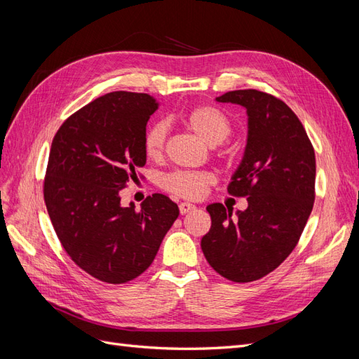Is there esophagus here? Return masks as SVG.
I'll list each match as a JSON object with an SVG mask.
<instances>
[{"label": "esophagus", "mask_w": 359, "mask_h": 359, "mask_svg": "<svg viewBox=\"0 0 359 359\" xmlns=\"http://www.w3.org/2000/svg\"><path fill=\"white\" fill-rule=\"evenodd\" d=\"M195 209H196V207L194 204H191V203H180L179 204V210H180L182 215H187L189 212H194Z\"/></svg>", "instance_id": "34e87169"}]
</instances>
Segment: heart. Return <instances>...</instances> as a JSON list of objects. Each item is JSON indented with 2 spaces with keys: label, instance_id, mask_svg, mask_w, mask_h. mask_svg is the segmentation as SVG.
<instances>
[{
  "label": "heart",
  "instance_id": "b5f03b06",
  "mask_svg": "<svg viewBox=\"0 0 359 359\" xmlns=\"http://www.w3.org/2000/svg\"><path fill=\"white\" fill-rule=\"evenodd\" d=\"M183 121L196 135L210 146L222 143L231 133V121L226 113L219 107L209 106V104L191 109L183 116ZM167 131V125L164 122H158L147 130L144 135V154L149 159L156 161L163 158ZM212 183L213 176L209 172L177 171L164 180V187L167 191L183 196V198H198Z\"/></svg>",
  "mask_w": 359,
  "mask_h": 359
}]
</instances>
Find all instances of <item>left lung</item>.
<instances>
[{
	"label": "left lung",
	"mask_w": 359,
	"mask_h": 359,
	"mask_svg": "<svg viewBox=\"0 0 359 359\" xmlns=\"http://www.w3.org/2000/svg\"><path fill=\"white\" fill-rule=\"evenodd\" d=\"M219 102L248 113L245 154L228 184L248 196V209L207 205L210 231L201 238L204 257L225 279L246 283L267 276L294 250L313 209L316 159L303 123L286 104L257 89L231 90Z\"/></svg>",
	"instance_id": "8db88e82"
}]
</instances>
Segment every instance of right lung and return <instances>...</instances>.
Returning <instances> with one entry per match:
<instances>
[{
  "label": "right lung",
  "instance_id": "right-lung-1",
  "mask_svg": "<svg viewBox=\"0 0 359 359\" xmlns=\"http://www.w3.org/2000/svg\"><path fill=\"white\" fill-rule=\"evenodd\" d=\"M158 106L147 94L110 92L53 137L44 203L65 252L101 282L119 285L146 271L179 216L163 194L147 196L140 210L121 204V189L146 164V125Z\"/></svg>",
  "mask_w": 359,
  "mask_h": 359
}]
</instances>
